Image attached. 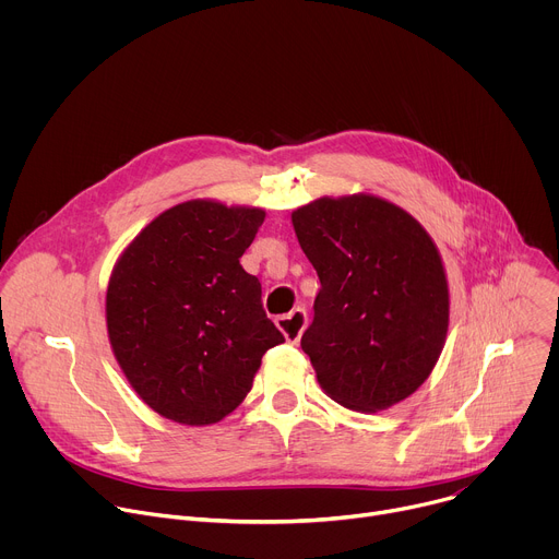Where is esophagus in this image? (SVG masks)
<instances>
[{"label":"esophagus","instance_id":"34e87169","mask_svg":"<svg viewBox=\"0 0 559 559\" xmlns=\"http://www.w3.org/2000/svg\"><path fill=\"white\" fill-rule=\"evenodd\" d=\"M276 325H278V330L285 334V338L289 343H298L302 332H305V328H307V311L302 307H296L289 313L278 316L276 318Z\"/></svg>","mask_w":559,"mask_h":559}]
</instances>
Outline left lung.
I'll return each instance as SVG.
<instances>
[{
	"mask_svg": "<svg viewBox=\"0 0 559 559\" xmlns=\"http://www.w3.org/2000/svg\"><path fill=\"white\" fill-rule=\"evenodd\" d=\"M292 223L321 281L300 338L318 382L354 412L405 401L438 362L449 325L447 276L429 234L365 194L318 199Z\"/></svg>",
	"mask_w": 559,
	"mask_h": 559,
	"instance_id": "obj_1",
	"label": "left lung"
}]
</instances>
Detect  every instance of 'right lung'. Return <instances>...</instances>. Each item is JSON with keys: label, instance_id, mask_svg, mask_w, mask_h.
I'll return each mask as SVG.
<instances>
[{"label": "right lung", "instance_id": "obj_1", "mask_svg": "<svg viewBox=\"0 0 559 559\" xmlns=\"http://www.w3.org/2000/svg\"><path fill=\"white\" fill-rule=\"evenodd\" d=\"M265 218L257 207L188 201L156 216L119 259L106 296L112 352L143 403L181 425L241 405L261 358L285 336L238 259Z\"/></svg>", "mask_w": 559, "mask_h": 559}]
</instances>
